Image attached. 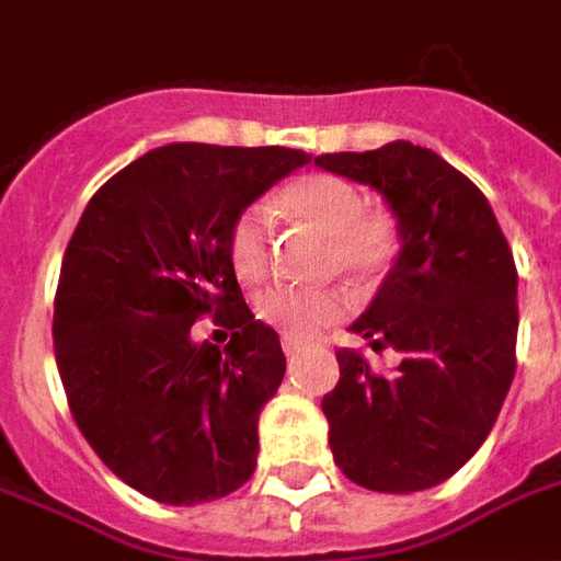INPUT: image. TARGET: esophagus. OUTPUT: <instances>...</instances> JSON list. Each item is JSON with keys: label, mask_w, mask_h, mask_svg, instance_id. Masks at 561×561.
<instances>
[{"label": "esophagus", "mask_w": 561, "mask_h": 561, "mask_svg": "<svg viewBox=\"0 0 561 561\" xmlns=\"http://www.w3.org/2000/svg\"><path fill=\"white\" fill-rule=\"evenodd\" d=\"M304 348H306V342L294 340V336H282V352H285V357H297Z\"/></svg>", "instance_id": "obj_1"}]
</instances>
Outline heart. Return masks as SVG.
<instances>
[{"mask_svg":"<svg viewBox=\"0 0 561 561\" xmlns=\"http://www.w3.org/2000/svg\"><path fill=\"white\" fill-rule=\"evenodd\" d=\"M285 216L330 237V267L354 282H376L397 252V225L381 209H366L364 192L336 173H309L279 195ZM228 255L243 282L264 279L270 267L267 209H240L228 233ZM257 318L285 336H312L318 328L348 312V294L336 288L270 285L255 304Z\"/></svg>","mask_w":561,"mask_h":561,"instance_id":"1","label":"heart"}]
</instances>
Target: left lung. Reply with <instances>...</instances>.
<instances>
[{
  "label": "left lung",
  "instance_id": "obj_1",
  "mask_svg": "<svg viewBox=\"0 0 561 561\" xmlns=\"http://www.w3.org/2000/svg\"><path fill=\"white\" fill-rule=\"evenodd\" d=\"M318 168L373 185L397 219L400 252L352 324L402 364L378 376L340 348V385L321 400L348 481L417 493L459 471L502 412L517 369V267L490 201L438 152L393 140L328 152Z\"/></svg>",
  "mask_w": 561,
  "mask_h": 561
}]
</instances>
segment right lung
Here are the masks:
<instances>
[{"mask_svg": "<svg viewBox=\"0 0 561 561\" xmlns=\"http://www.w3.org/2000/svg\"><path fill=\"white\" fill-rule=\"evenodd\" d=\"M309 159L285 147L149 149L92 195L71 233L54 306L59 378L92 450L156 502H213L255 471L257 414L285 354L245 306L228 233ZM201 314L232 330L225 350L194 340Z\"/></svg>", "mask_w": 561, "mask_h": 561, "instance_id": "1", "label": "right lung"}]
</instances>
